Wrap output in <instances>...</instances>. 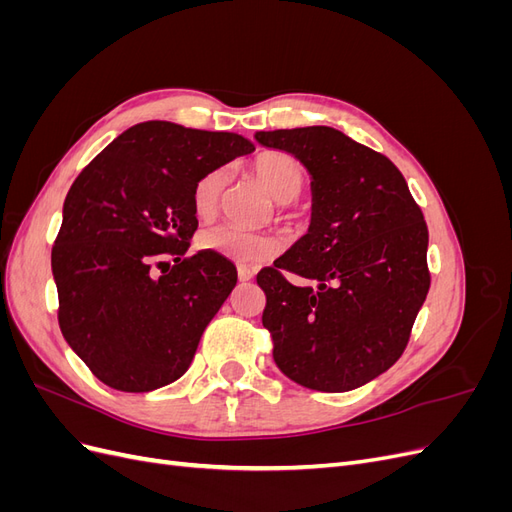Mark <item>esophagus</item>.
<instances>
[{
    "label": "esophagus",
    "mask_w": 512,
    "mask_h": 512,
    "mask_svg": "<svg viewBox=\"0 0 512 512\" xmlns=\"http://www.w3.org/2000/svg\"><path fill=\"white\" fill-rule=\"evenodd\" d=\"M237 275H239V282H250V280H254L256 271L250 269V267H239V269H237Z\"/></svg>",
    "instance_id": "obj_1"
}]
</instances>
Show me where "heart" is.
I'll list each match as a JSON object with an SVG mask.
<instances>
[{
	"label": "heart",
	"mask_w": 512,
	"mask_h": 512,
	"mask_svg": "<svg viewBox=\"0 0 512 512\" xmlns=\"http://www.w3.org/2000/svg\"><path fill=\"white\" fill-rule=\"evenodd\" d=\"M252 173L256 181L269 192V196L280 205H290L297 200L305 188V168L297 158L280 151H267L252 164ZM228 183L224 168L209 170L200 177L192 192V205L200 220H209L220 207ZM198 247L205 252H213L226 260L250 265V262L267 260L277 254L280 243L265 232L243 230L232 224H218L205 228L198 235Z\"/></svg>",
	"instance_id": "heart-1"
}]
</instances>
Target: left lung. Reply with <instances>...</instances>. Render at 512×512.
<instances>
[{
	"label": "left lung",
	"mask_w": 512,
	"mask_h": 512,
	"mask_svg": "<svg viewBox=\"0 0 512 512\" xmlns=\"http://www.w3.org/2000/svg\"><path fill=\"white\" fill-rule=\"evenodd\" d=\"M307 170L312 220L256 277L273 361L305 389L344 393L404 352L427 299V224L397 166L329 126L256 132ZM282 270L305 285L290 283Z\"/></svg>",
	"instance_id": "obj_1"
}]
</instances>
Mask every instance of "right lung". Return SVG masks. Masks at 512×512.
I'll list each match as a JSON object with an SVG mask.
<instances>
[{
  "instance_id": "obj_1",
  "label": "right lung",
  "mask_w": 512,
  "mask_h": 512,
  "mask_svg": "<svg viewBox=\"0 0 512 512\" xmlns=\"http://www.w3.org/2000/svg\"><path fill=\"white\" fill-rule=\"evenodd\" d=\"M252 151L239 134L143 121L72 183L51 254L59 327L106 386L156 391L192 365L237 284L218 254L181 258L198 228L192 192L209 170Z\"/></svg>"
}]
</instances>
